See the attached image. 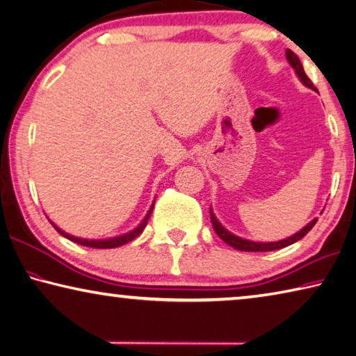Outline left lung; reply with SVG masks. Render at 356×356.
<instances>
[{
	"label": "left lung",
	"mask_w": 356,
	"mask_h": 356,
	"mask_svg": "<svg viewBox=\"0 0 356 356\" xmlns=\"http://www.w3.org/2000/svg\"><path fill=\"white\" fill-rule=\"evenodd\" d=\"M286 57H288V62L291 63V67H293L296 70L297 76H299V79L305 83L307 87L316 90L314 83L309 81V77L305 74V71H303V67L302 63L299 60V57H297V54H294L293 51L291 49H286ZM210 218H211V224H213V229H215V232L218 234V236L221 238V240L224 243H227L229 245H232V248H235L238 250H244V252H268V250H275V249H282V248H286V245L293 244L296 241L302 240L303 236H305L309 230H312L314 227V224L318 222V219H313L312 222H309L308 225H305L300 232H297L296 235L286 238V240H282V241H277V243H254V241H248V240H241V238H238L235 235H232L230 232L225 230L221 224H219L218 219L215 218V215H213V211L210 210Z\"/></svg>",
	"instance_id": "8db88e82"
}]
</instances>
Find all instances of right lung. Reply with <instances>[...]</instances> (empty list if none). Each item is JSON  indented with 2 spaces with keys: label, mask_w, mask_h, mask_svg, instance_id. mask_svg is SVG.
I'll use <instances>...</instances> for the list:
<instances>
[{
  "label": "right lung",
  "mask_w": 356,
  "mask_h": 356,
  "mask_svg": "<svg viewBox=\"0 0 356 356\" xmlns=\"http://www.w3.org/2000/svg\"><path fill=\"white\" fill-rule=\"evenodd\" d=\"M152 209H154V205L151 207V210L147 211V215H146V218L143 219V222H141L137 229L135 230H132V232H129V234H126V235H122V236H116V238H111V240H102V241H92V240H82V238H74V236H71V235H68V234H65V232L63 230H60L59 227H56L54 225V229L59 232V234L62 235V236H65V238H68V240H71V241H74V243H77V244H82V245H87V248H95V249H113V248H118V245H122V244H126V243H129V241H132V240H135V238H137L141 232L145 230V227H146V224H147V221H149V216H151V213H152Z\"/></svg>",
  "instance_id": "right-lung-1"
}]
</instances>
